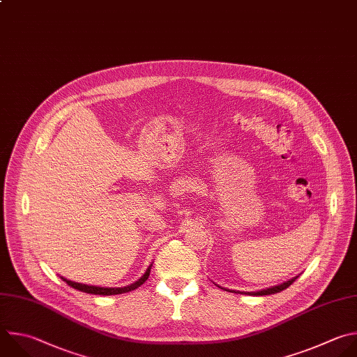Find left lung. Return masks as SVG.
Here are the masks:
<instances>
[{
	"mask_svg": "<svg viewBox=\"0 0 357 357\" xmlns=\"http://www.w3.org/2000/svg\"><path fill=\"white\" fill-rule=\"evenodd\" d=\"M298 276H296V278H293L291 280H289V282H286V283H283V284H279V286H275V287H271V289H266V290H261V291H248V293H245V291H234V293H240V294H250V296H268V294H275V293H280V291H283L284 289H287L289 286H291L294 282H296V279H297ZM227 291H231V290H227Z\"/></svg>",
	"mask_w": 357,
	"mask_h": 357,
	"instance_id": "8db88e82",
	"label": "left lung"
}]
</instances>
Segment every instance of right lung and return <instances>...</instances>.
Returning <instances> with one entry per match:
<instances>
[{"mask_svg": "<svg viewBox=\"0 0 357 357\" xmlns=\"http://www.w3.org/2000/svg\"><path fill=\"white\" fill-rule=\"evenodd\" d=\"M150 271H151V266L146 271V273L137 280L133 284L128 286V287H96V286H88V284H81V283H75V282H71V280H67L64 278H61L68 286H71L73 289H77L79 291H84V293H89V294H99V296H113V294H123V293H128V291H132V290H136L137 287H140L150 276Z\"/></svg>", "mask_w": 357, "mask_h": 357, "instance_id": "1", "label": "right lung"}]
</instances>
